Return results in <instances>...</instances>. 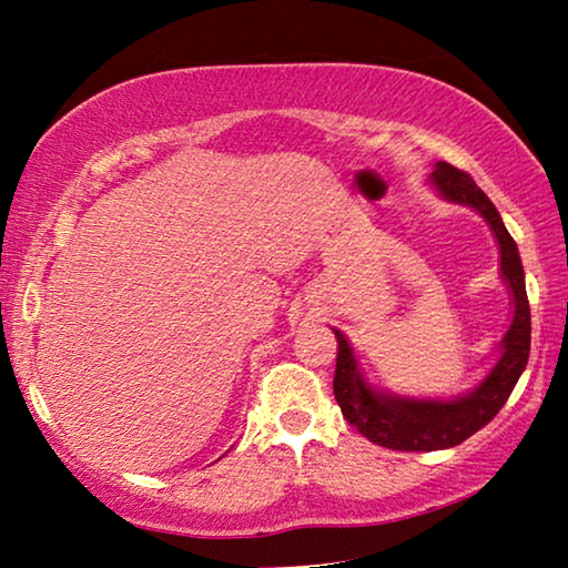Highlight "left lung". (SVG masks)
<instances>
[{
    "label": "left lung",
    "mask_w": 568,
    "mask_h": 568,
    "mask_svg": "<svg viewBox=\"0 0 568 568\" xmlns=\"http://www.w3.org/2000/svg\"><path fill=\"white\" fill-rule=\"evenodd\" d=\"M428 180L440 197L476 210L491 227L498 253H501V281L511 293L514 315L498 343V358L486 378L476 388L446 400L396 396V393L376 388L365 378L348 338L333 328L338 338V363H335L333 378L335 400L351 426L358 428L373 444L393 450H440L464 444L504 408L531 351V311H528L524 265L498 210L470 175L448 162H436Z\"/></svg>",
    "instance_id": "obj_1"
}]
</instances>
